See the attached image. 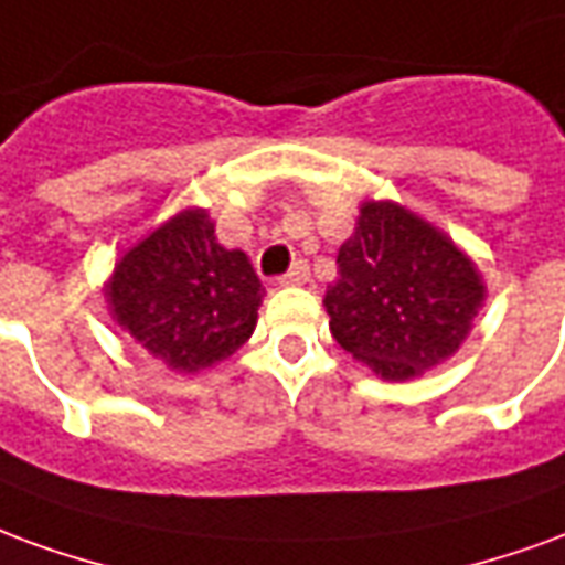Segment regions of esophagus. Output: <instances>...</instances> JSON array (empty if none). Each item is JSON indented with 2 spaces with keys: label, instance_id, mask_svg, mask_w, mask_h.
Here are the masks:
<instances>
[{
  "label": "esophagus",
  "instance_id": "esophagus-1",
  "mask_svg": "<svg viewBox=\"0 0 565 565\" xmlns=\"http://www.w3.org/2000/svg\"><path fill=\"white\" fill-rule=\"evenodd\" d=\"M307 282H310V267H307V262H295L286 277L279 279V286H307Z\"/></svg>",
  "mask_w": 565,
  "mask_h": 565
}]
</instances>
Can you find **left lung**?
<instances>
[{
	"label": "left lung",
	"instance_id": "1",
	"mask_svg": "<svg viewBox=\"0 0 565 565\" xmlns=\"http://www.w3.org/2000/svg\"><path fill=\"white\" fill-rule=\"evenodd\" d=\"M324 291L331 333L385 382H406L455 355L488 288L443 228L397 201H361Z\"/></svg>",
	"mask_w": 565,
	"mask_h": 565
}]
</instances>
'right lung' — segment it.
<instances>
[{
    "label": "right lung",
    "instance_id": "1",
    "mask_svg": "<svg viewBox=\"0 0 565 565\" xmlns=\"http://www.w3.org/2000/svg\"><path fill=\"white\" fill-rule=\"evenodd\" d=\"M105 298L135 343L195 376L253 337L265 288L246 253L216 241L207 210L186 207L119 255Z\"/></svg>",
    "mask_w": 565,
    "mask_h": 565
}]
</instances>
